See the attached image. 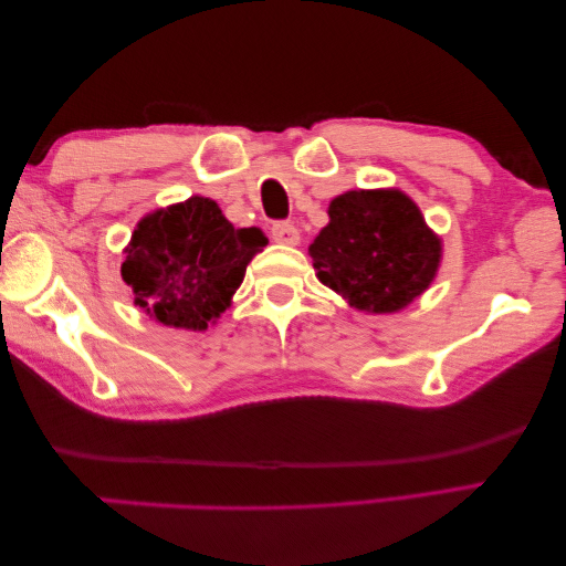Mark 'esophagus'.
<instances>
[{"instance_id": "34e87169", "label": "esophagus", "mask_w": 566, "mask_h": 566, "mask_svg": "<svg viewBox=\"0 0 566 566\" xmlns=\"http://www.w3.org/2000/svg\"><path fill=\"white\" fill-rule=\"evenodd\" d=\"M271 238L275 240V243H283V245H298L301 233H298V228L293 226V222L277 220V222H273V228H271Z\"/></svg>"}]
</instances>
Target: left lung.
Segmentation results:
<instances>
[{"label": "left lung", "instance_id": "1", "mask_svg": "<svg viewBox=\"0 0 566 566\" xmlns=\"http://www.w3.org/2000/svg\"><path fill=\"white\" fill-rule=\"evenodd\" d=\"M331 222L308 253L318 281L358 311L394 313L437 275L441 240L398 190H350L328 208Z\"/></svg>", "mask_w": 566, "mask_h": 566}]
</instances>
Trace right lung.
<instances>
[{
  "label": "right lung",
  "instance_id": "obj_1",
  "mask_svg": "<svg viewBox=\"0 0 566 566\" xmlns=\"http://www.w3.org/2000/svg\"><path fill=\"white\" fill-rule=\"evenodd\" d=\"M265 243L261 228H233L216 200L196 196L137 222L123 281L155 321L202 331L228 308Z\"/></svg>",
  "mask_w": 566,
  "mask_h": 566
}]
</instances>
